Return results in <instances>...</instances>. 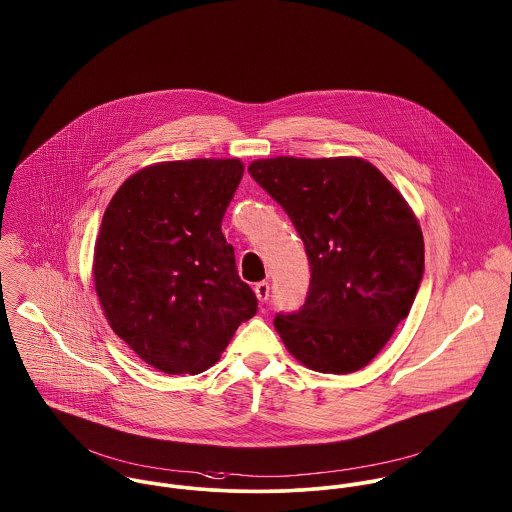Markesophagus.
Listing matches in <instances>:
<instances>
[{
	"label": "esophagus",
	"mask_w": 512,
	"mask_h": 512,
	"mask_svg": "<svg viewBox=\"0 0 512 512\" xmlns=\"http://www.w3.org/2000/svg\"><path fill=\"white\" fill-rule=\"evenodd\" d=\"M255 295L259 299V303H267L269 299V283L267 281H261L255 285Z\"/></svg>",
	"instance_id": "34e87169"
}]
</instances>
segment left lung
<instances>
[{"mask_svg": "<svg viewBox=\"0 0 512 512\" xmlns=\"http://www.w3.org/2000/svg\"><path fill=\"white\" fill-rule=\"evenodd\" d=\"M247 170L287 211L307 249V301L275 316L287 350L322 374L364 368L417 295L425 269L417 217L362 158L279 156Z\"/></svg>", "mask_w": 512, "mask_h": 512, "instance_id": "1", "label": "left lung"}]
</instances>
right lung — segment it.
<instances>
[{
  "label": "right lung",
  "mask_w": 512,
  "mask_h": 512,
  "mask_svg": "<svg viewBox=\"0 0 512 512\" xmlns=\"http://www.w3.org/2000/svg\"><path fill=\"white\" fill-rule=\"evenodd\" d=\"M243 170L237 158L146 166L104 211L97 297L118 338L164 374L204 372L257 312L221 233Z\"/></svg>",
  "instance_id": "add662e5"
}]
</instances>
